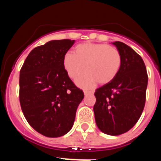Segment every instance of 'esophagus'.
I'll return each instance as SVG.
<instances>
[{
  "label": "esophagus",
  "mask_w": 161,
  "mask_h": 161,
  "mask_svg": "<svg viewBox=\"0 0 161 161\" xmlns=\"http://www.w3.org/2000/svg\"><path fill=\"white\" fill-rule=\"evenodd\" d=\"M92 92L86 91V90H85V91H84L85 96H88V95H92Z\"/></svg>",
  "instance_id": "esophagus-1"
}]
</instances>
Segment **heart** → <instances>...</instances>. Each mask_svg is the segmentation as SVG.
<instances>
[{
    "label": "heart",
    "mask_w": 161,
    "mask_h": 161,
    "mask_svg": "<svg viewBox=\"0 0 161 161\" xmlns=\"http://www.w3.org/2000/svg\"><path fill=\"white\" fill-rule=\"evenodd\" d=\"M63 66L72 79L86 67L87 71L77 77L75 83L82 88H92L97 82L106 84L114 79L120 68L121 56L112 46L87 42L75 46L74 53H66Z\"/></svg>",
    "instance_id": "1"
}]
</instances>
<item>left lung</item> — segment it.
Here are the masks:
<instances>
[{"label":"left lung","instance_id":"left-lung-1","mask_svg":"<svg viewBox=\"0 0 161 161\" xmlns=\"http://www.w3.org/2000/svg\"><path fill=\"white\" fill-rule=\"evenodd\" d=\"M121 56V66L113 80L96 89L94 106L97 126L109 136L128 132L141 116L145 104L147 74L143 60L120 42H112Z\"/></svg>","mask_w":161,"mask_h":161}]
</instances>
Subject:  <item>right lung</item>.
I'll return each mask as SVG.
<instances>
[{"label": "right lung", "mask_w": 161, "mask_h": 161, "mask_svg": "<svg viewBox=\"0 0 161 161\" xmlns=\"http://www.w3.org/2000/svg\"><path fill=\"white\" fill-rule=\"evenodd\" d=\"M75 40H53L29 53L19 73V101L38 133L57 138L69 132L84 97L66 74L63 59Z\"/></svg>", "instance_id": "obj_1"}]
</instances>
